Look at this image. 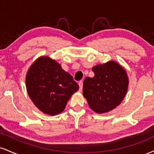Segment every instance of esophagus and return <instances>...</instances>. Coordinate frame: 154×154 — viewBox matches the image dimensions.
Returning a JSON list of instances; mask_svg holds the SVG:
<instances>
[{"instance_id":"obj_1","label":"esophagus","mask_w":154,"mask_h":154,"mask_svg":"<svg viewBox=\"0 0 154 154\" xmlns=\"http://www.w3.org/2000/svg\"><path fill=\"white\" fill-rule=\"evenodd\" d=\"M79 90H82V87H83V82L82 81H79Z\"/></svg>"}]
</instances>
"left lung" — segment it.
Masks as SVG:
<instances>
[{
  "label": "left lung",
  "mask_w": 154,
  "mask_h": 154,
  "mask_svg": "<svg viewBox=\"0 0 154 154\" xmlns=\"http://www.w3.org/2000/svg\"><path fill=\"white\" fill-rule=\"evenodd\" d=\"M94 77H86L83 95L90 108L98 113L110 111L121 103L127 92L128 79L125 69L110 61L92 67Z\"/></svg>",
  "instance_id": "obj_1"
}]
</instances>
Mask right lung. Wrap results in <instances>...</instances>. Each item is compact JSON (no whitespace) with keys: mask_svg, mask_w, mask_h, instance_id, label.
<instances>
[{"mask_svg":"<svg viewBox=\"0 0 154 154\" xmlns=\"http://www.w3.org/2000/svg\"><path fill=\"white\" fill-rule=\"evenodd\" d=\"M26 84L34 105L51 116L62 112L71 95L79 90L72 76L48 57H40L31 66Z\"/></svg>","mask_w":154,"mask_h":154,"instance_id":"1","label":"right lung"}]
</instances>
